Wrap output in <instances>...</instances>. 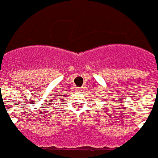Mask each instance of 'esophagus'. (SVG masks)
<instances>
[{
  "mask_svg": "<svg viewBox=\"0 0 158 158\" xmlns=\"http://www.w3.org/2000/svg\"><path fill=\"white\" fill-rule=\"evenodd\" d=\"M77 92H79V93L82 92V89H81V88H77Z\"/></svg>",
  "mask_w": 158,
  "mask_h": 158,
  "instance_id": "1",
  "label": "esophagus"
}]
</instances>
